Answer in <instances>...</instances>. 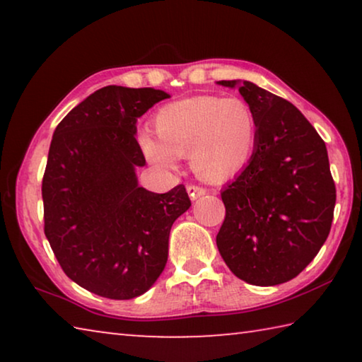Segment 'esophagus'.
Returning <instances> with one entry per match:
<instances>
[{
	"label": "esophagus",
	"instance_id": "esophagus-1",
	"mask_svg": "<svg viewBox=\"0 0 362 362\" xmlns=\"http://www.w3.org/2000/svg\"><path fill=\"white\" fill-rule=\"evenodd\" d=\"M187 192H188V196L192 199H196L199 198V196H204L207 189L204 187H198V185H188L187 187Z\"/></svg>",
	"mask_w": 362,
	"mask_h": 362
}]
</instances>
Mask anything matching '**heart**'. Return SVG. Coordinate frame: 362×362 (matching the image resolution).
Returning <instances> with one entry per match:
<instances>
[{"mask_svg": "<svg viewBox=\"0 0 362 362\" xmlns=\"http://www.w3.org/2000/svg\"><path fill=\"white\" fill-rule=\"evenodd\" d=\"M153 134L140 132V150L155 166L170 170L177 158L189 156L194 174L225 182L252 158L257 116L241 97L196 95L168 103L151 119Z\"/></svg>", "mask_w": 362, "mask_h": 362, "instance_id": "b5f03b06", "label": "heart"}]
</instances>
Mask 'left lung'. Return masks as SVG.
<instances>
[{
    "label": "left lung",
    "instance_id": "1",
    "mask_svg": "<svg viewBox=\"0 0 362 362\" xmlns=\"http://www.w3.org/2000/svg\"><path fill=\"white\" fill-rule=\"evenodd\" d=\"M240 93L257 116V140L247 166L222 192L217 247L235 276L276 286L302 273L326 243L335 183L326 144L291 102L249 81Z\"/></svg>",
    "mask_w": 362,
    "mask_h": 362
}]
</instances>
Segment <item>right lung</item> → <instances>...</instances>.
Masks as SVG:
<instances>
[{
	"mask_svg": "<svg viewBox=\"0 0 362 362\" xmlns=\"http://www.w3.org/2000/svg\"><path fill=\"white\" fill-rule=\"evenodd\" d=\"M159 89L107 86L59 122L42 175L45 235L66 276L100 297L142 296L168 262L170 226L192 201L183 185H137L145 156L137 118L168 99Z\"/></svg>",
	"mask_w": 362,
	"mask_h": 362,
	"instance_id": "right-lung-1",
	"label": "right lung"
}]
</instances>
